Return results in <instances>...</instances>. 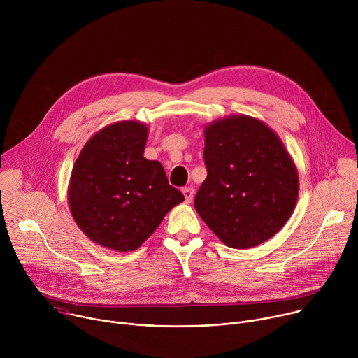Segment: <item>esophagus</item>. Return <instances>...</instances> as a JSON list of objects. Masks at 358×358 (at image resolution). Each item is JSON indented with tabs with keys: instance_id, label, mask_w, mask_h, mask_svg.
I'll return each instance as SVG.
<instances>
[{
	"instance_id": "1",
	"label": "esophagus",
	"mask_w": 358,
	"mask_h": 358,
	"mask_svg": "<svg viewBox=\"0 0 358 358\" xmlns=\"http://www.w3.org/2000/svg\"><path fill=\"white\" fill-rule=\"evenodd\" d=\"M182 194H184V196H185V201H187V202H191L192 198H194V187H185V188L182 189Z\"/></svg>"
}]
</instances>
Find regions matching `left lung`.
Wrapping results in <instances>:
<instances>
[{"label":"left lung","mask_w":358,"mask_h":358,"mask_svg":"<svg viewBox=\"0 0 358 358\" xmlns=\"http://www.w3.org/2000/svg\"><path fill=\"white\" fill-rule=\"evenodd\" d=\"M203 163L207 178L194 207L229 248L257 246L290 218L299 194L297 170L265 123L239 115L207 126Z\"/></svg>","instance_id":"8db88e82"}]
</instances>
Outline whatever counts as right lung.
Masks as SVG:
<instances>
[{
  "label": "right lung",
  "instance_id": "1",
  "mask_svg": "<svg viewBox=\"0 0 358 358\" xmlns=\"http://www.w3.org/2000/svg\"><path fill=\"white\" fill-rule=\"evenodd\" d=\"M145 141L143 123L110 124L85 144L73 166L71 213L86 236L101 246L137 249L184 201L162 163L143 157Z\"/></svg>",
  "mask_w": 358,
  "mask_h": 358
}]
</instances>
